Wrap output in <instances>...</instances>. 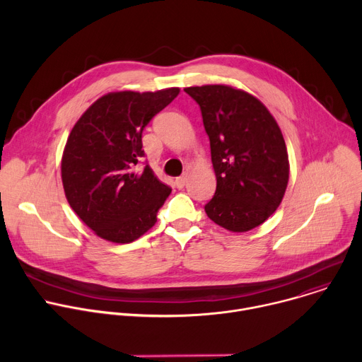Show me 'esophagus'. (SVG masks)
Wrapping results in <instances>:
<instances>
[{
	"label": "esophagus",
	"instance_id": "esophagus-1",
	"mask_svg": "<svg viewBox=\"0 0 362 362\" xmlns=\"http://www.w3.org/2000/svg\"><path fill=\"white\" fill-rule=\"evenodd\" d=\"M186 182H187V176H186V175H183V176H180V177H176L175 185H176V187H177V189H183V187H185V185H186Z\"/></svg>",
	"mask_w": 362,
	"mask_h": 362
}]
</instances>
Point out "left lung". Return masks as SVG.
Here are the masks:
<instances>
[{
  "mask_svg": "<svg viewBox=\"0 0 362 362\" xmlns=\"http://www.w3.org/2000/svg\"><path fill=\"white\" fill-rule=\"evenodd\" d=\"M211 140L216 192L204 212L230 232L262 225L281 204L289 179L282 132L256 97L225 84L186 87Z\"/></svg>",
  "mask_w": 362,
  "mask_h": 362,
  "instance_id": "left-lung-1",
  "label": "left lung"
}]
</instances>
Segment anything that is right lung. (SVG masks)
<instances>
[{"label":"right lung","mask_w":362,"mask_h":362,"mask_svg":"<svg viewBox=\"0 0 362 362\" xmlns=\"http://www.w3.org/2000/svg\"><path fill=\"white\" fill-rule=\"evenodd\" d=\"M179 91H113L74 124L62 159L63 187L71 209L97 236L130 243L156 223L172 189L148 165L141 172L134 166L144 158L143 129Z\"/></svg>","instance_id":"obj_1"}]
</instances>
